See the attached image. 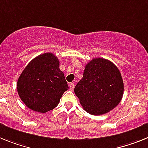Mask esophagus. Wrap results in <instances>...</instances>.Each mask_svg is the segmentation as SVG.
<instances>
[{
	"mask_svg": "<svg viewBox=\"0 0 148 148\" xmlns=\"http://www.w3.org/2000/svg\"><path fill=\"white\" fill-rule=\"evenodd\" d=\"M69 88H70V90H71V91H72V90H74V83H70V84H69Z\"/></svg>",
	"mask_w": 148,
	"mask_h": 148,
	"instance_id": "34e87169",
	"label": "esophagus"
}]
</instances>
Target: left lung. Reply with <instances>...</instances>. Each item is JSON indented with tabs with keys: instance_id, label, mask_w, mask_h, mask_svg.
I'll return each instance as SVG.
<instances>
[{
	"instance_id": "left-lung-1",
	"label": "left lung",
	"mask_w": 148,
	"mask_h": 148,
	"mask_svg": "<svg viewBox=\"0 0 148 148\" xmlns=\"http://www.w3.org/2000/svg\"><path fill=\"white\" fill-rule=\"evenodd\" d=\"M74 93L84 110L91 115L109 112L121 102L124 94L120 71L110 60L93 59L85 67Z\"/></svg>"
}]
</instances>
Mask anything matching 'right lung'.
I'll return each instance as SVG.
<instances>
[{"label": "right lung", "instance_id": "right-lung-1", "mask_svg": "<svg viewBox=\"0 0 148 148\" xmlns=\"http://www.w3.org/2000/svg\"><path fill=\"white\" fill-rule=\"evenodd\" d=\"M68 89L60 61L51 53L39 55L29 62L17 83L18 93L24 104L41 113L54 109Z\"/></svg>", "mask_w": 148, "mask_h": 148}]
</instances>
